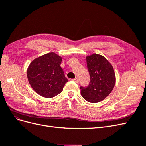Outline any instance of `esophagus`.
<instances>
[{"label": "esophagus", "instance_id": "34e87169", "mask_svg": "<svg viewBox=\"0 0 146 146\" xmlns=\"http://www.w3.org/2000/svg\"><path fill=\"white\" fill-rule=\"evenodd\" d=\"M72 81H74V82H75L76 83H78V79H77V78L72 79Z\"/></svg>", "mask_w": 146, "mask_h": 146}]
</instances>
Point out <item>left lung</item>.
<instances>
[{
  "label": "left lung",
  "mask_w": 146,
  "mask_h": 146,
  "mask_svg": "<svg viewBox=\"0 0 146 146\" xmlns=\"http://www.w3.org/2000/svg\"><path fill=\"white\" fill-rule=\"evenodd\" d=\"M86 63L90 82L87 87H80L81 95L89 102L97 103L111 93L115 85V74L111 63L100 55L88 56Z\"/></svg>",
  "instance_id": "obj_1"
}]
</instances>
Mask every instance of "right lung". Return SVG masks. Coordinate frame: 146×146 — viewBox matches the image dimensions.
I'll return each mask as SVG.
<instances>
[{"mask_svg":"<svg viewBox=\"0 0 146 146\" xmlns=\"http://www.w3.org/2000/svg\"><path fill=\"white\" fill-rule=\"evenodd\" d=\"M62 58L55 53H48L35 59L29 66L27 78L34 91L46 98L61 93L68 80L60 64Z\"/></svg>","mask_w":146,"mask_h":146,"instance_id":"right-lung-1","label":"right lung"}]
</instances>
